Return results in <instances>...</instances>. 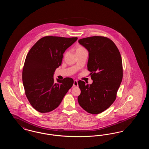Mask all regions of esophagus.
Segmentation results:
<instances>
[{
	"label": "esophagus",
	"mask_w": 149,
	"mask_h": 149,
	"mask_svg": "<svg viewBox=\"0 0 149 149\" xmlns=\"http://www.w3.org/2000/svg\"><path fill=\"white\" fill-rule=\"evenodd\" d=\"M73 86H78V80H75L74 81V84H73Z\"/></svg>",
	"instance_id": "esophagus-1"
}]
</instances>
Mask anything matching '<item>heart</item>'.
<instances>
[{
	"instance_id": "b5f03b06",
	"label": "heart",
	"mask_w": 149,
	"mask_h": 149,
	"mask_svg": "<svg viewBox=\"0 0 149 149\" xmlns=\"http://www.w3.org/2000/svg\"><path fill=\"white\" fill-rule=\"evenodd\" d=\"M85 49L84 47H83V46H79L77 49V52H81V51H85Z\"/></svg>"
}]
</instances>
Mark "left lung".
Returning <instances> with one entry per match:
<instances>
[{
  "label": "left lung",
  "mask_w": 149,
  "mask_h": 149,
  "mask_svg": "<svg viewBox=\"0 0 149 149\" xmlns=\"http://www.w3.org/2000/svg\"><path fill=\"white\" fill-rule=\"evenodd\" d=\"M78 42L89 52L87 66L93 81L92 84L78 81L81 90L78 103L89 113H100L113 104L122 82L120 52L111 40L103 36L84 38Z\"/></svg>",
  "instance_id": "obj_1"
}]
</instances>
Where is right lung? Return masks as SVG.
I'll use <instances>...</instances> for the list:
<instances>
[{"mask_svg": "<svg viewBox=\"0 0 149 149\" xmlns=\"http://www.w3.org/2000/svg\"><path fill=\"white\" fill-rule=\"evenodd\" d=\"M78 40L47 36L40 39L27 55L22 71L26 95L31 105L41 113L49 112L60 105L71 88V78L57 79L54 74L61 65L63 54Z\"/></svg>", "mask_w": 149, "mask_h": 149, "instance_id": "add662e5", "label": "right lung"}]
</instances>
